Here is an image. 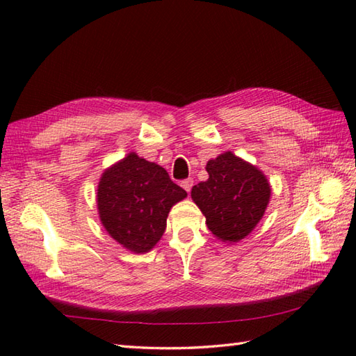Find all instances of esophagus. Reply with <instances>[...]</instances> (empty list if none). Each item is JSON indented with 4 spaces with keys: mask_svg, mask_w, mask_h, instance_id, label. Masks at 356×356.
Here are the masks:
<instances>
[{
    "mask_svg": "<svg viewBox=\"0 0 356 356\" xmlns=\"http://www.w3.org/2000/svg\"><path fill=\"white\" fill-rule=\"evenodd\" d=\"M180 185H182V188H184V190H185L186 193H190L193 185H194V182H193V179H186V180H184V182L180 184Z\"/></svg>",
    "mask_w": 356,
    "mask_h": 356,
    "instance_id": "34e87169",
    "label": "esophagus"
}]
</instances>
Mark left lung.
I'll return each instance as SVG.
<instances>
[{"label": "left lung", "mask_w": 356, "mask_h": 356, "mask_svg": "<svg viewBox=\"0 0 356 356\" xmlns=\"http://www.w3.org/2000/svg\"><path fill=\"white\" fill-rule=\"evenodd\" d=\"M209 179L193 186L191 197L217 238L238 241L260 222L270 186L264 174L232 153L207 163Z\"/></svg>", "instance_id": "left-lung-1"}]
</instances>
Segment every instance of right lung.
<instances>
[{
  "label": "right lung",
  "mask_w": 356,
  "mask_h": 356,
  "mask_svg": "<svg viewBox=\"0 0 356 356\" xmlns=\"http://www.w3.org/2000/svg\"><path fill=\"white\" fill-rule=\"evenodd\" d=\"M186 191L162 166L134 153L104 172L97 209L110 236L136 254L149 251L166 228V217Z\"/></svg>",
  "instance_id": "obj_1"
}]
</instances>
